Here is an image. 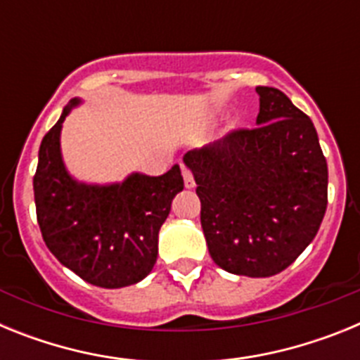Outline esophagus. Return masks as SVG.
Returning <instances> with one entry per match:
<instances>
[{
	"label": "esophagus",
	"mask_w": 360,
	"mask_h": 360,
	"mask_svg": "<svg viewBox=\"0 0 360 360\" xmlns=\"http://www.w3.org/2000/svg\"><path fill=\"white\" fill-rule=\"evenodd\" d=\"M182 173H184V184H186V187L187 189H193V187L196 186V182H195V176H193V173H191V169L184 167Z\"/></svg>",
	"instance_id": "obj_1"
}]
</instances>
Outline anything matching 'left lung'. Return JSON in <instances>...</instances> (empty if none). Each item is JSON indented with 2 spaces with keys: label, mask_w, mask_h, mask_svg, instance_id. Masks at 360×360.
<instances>
[{
  "label": "left lung",
  "mask_w": 360,
  "mask_h": 360,
  "mask_svg": "<svg viewBox=\"0 0 360 360\" xmlns=\"http://www.w3.org/2000/svg\"><path fill=\"white\" fill-rule=\"evenodd\" d=\"M254 129L193 149L202 229L212 262L231 274L269 278L316 238L328 203V165L310 117L278 88L257 86Z\"/></svg>",
  "instance_id": "left-lung-1"
}]
</instances>
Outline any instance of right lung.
I'll return each mask as SVG.
<instances>
[{"instance_id": "right-lung-1", "label": "right lung", "mask_w": 360, "mask_h": 360, "mask_svg": "<svg viewBox=\"0 0 360 360\" xmlns=\"http://www.w3.org/2000/svg\"><path fill=\"white\" fill-rule=\"evenodd\" d=\"M72 98L39 148L34 198L37 224L50 252L79 278L103 288L142 281L158 256V231L184 189L180 165L162 176L131 173L124 182H77L61 155V128Z\"/></svg>"}]
</instances>
